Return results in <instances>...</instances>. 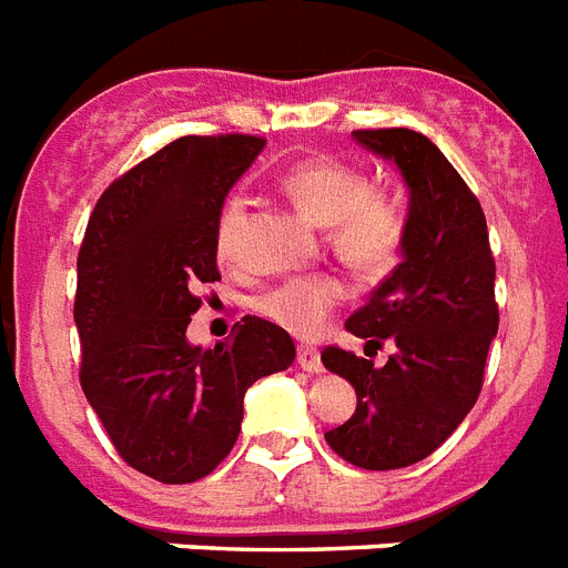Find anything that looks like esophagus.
Here are the masks:
<instances>
[{
  "instance_id": "esophagus-1",
  "label": "esophagus",
  "mask_w": 568,
  "mask_h": 568,
  "mask_svg": "<svg viewBox=\"0 0 568 568\" xmlns=\"http://www.w3.org/2000/svg\"><path fill=\"white\" fill-rule=\"evenodd\" d=\"M297 364L306 373L324 371V364H321V349L312 347V344H300V347H297Z\"/></svg>"
}]
</instances>
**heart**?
Returning a JSON list of instances; mask_svg holds the SVG:
<instances>
[{
	"instance_id": "b5f03b06",
	"label": "heart",
	"mask_w": 568,
	"mask_h": 568,
	"mask_svg": "<svg viewBox=\"0 0 568 568\" xmlns=\"http://www.w3.org/2000/svg\"><path fill=\"white\" fill-rule=\"evenodd\" d=\"M285 195L326 227L332 251L358 271H385L399 256L405 239V215L388 195L376 192L371 178L356 165L332 156L297 163L283 174ZM247 197L230 195L215 224V253L233 262L239 253ZM347 297V285L332 274H308L285 280L262 294L260 312L276 326L300 338L324 329L332 312Z\"/></svg>"
}]
</instances>
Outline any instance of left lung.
Listing matches in <instances>:
<instances>
[{
  "instance_id": "obj_1",
  "label": "left lung",
  "mask_w": 568,
  "mask_h": 568,
  "mask_svg": "<svg viewBox=\"0 0 568 568\" xmlns=\"http://www.w3.org/2000/svg\"><path fill=\"white\" fill-rule=\"evenodd\" d=\"M364 149L394 160L412 189L403 262L349 315L367 349L394 344L385 367L341 347L321 362L356 388V414L326 432L338 458L362 469H399L428 458L481 394L499 332L496 260L478 197L435 142L408 128L353 131Z\"/></svg>"
}]
</instances>
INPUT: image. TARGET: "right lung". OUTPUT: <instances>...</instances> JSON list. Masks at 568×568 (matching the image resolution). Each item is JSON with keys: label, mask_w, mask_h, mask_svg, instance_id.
<instances>
[{"label": "right lung", "mask_w": 568, "mask_h": 568, "mask_svg": "<svg viewBox=\"0 0 568 568\" xmlns=\"http://www.w3.org/2000/svg\"><path fill=\"white\" fill-rule=\"evenodd\" d=\"M262 136H180L104 189L78 251L81 388L128 467L192 484L227 458L244 390L294 362L283 326L244 315L233 338L192 347L197 285L221 280L224 197Z\"/></svg>", "instance_id": "add662e5"}]
</instances>
